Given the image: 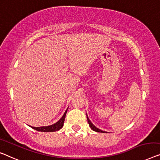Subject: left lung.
Segmentation results:
<instances>
[{
    "instance_id": "obj_1",
    "label": "left lung",
    "mask_w": 160,
    "mask_h": 160,
    "mask_svg": "<svg viewBox=\"0 0 160 160\" xmlns=\"http://www.w3.org/2000/svg\"><path fill=\"white\" fill-rule=\"evenodd\" d=\"M87 121H88V122H89V127L92 129V130L94 131H96V132H99V133H107V132H106V131H102V130H100V129H99L98 128H97V127H96L95 126H94L93 123H92V122L91 121H90L89 118H88L87 114Z\"/></svg>"
}]
</instances>
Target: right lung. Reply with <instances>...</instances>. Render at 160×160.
Masks as SVG:
<instances>
[{"mask_svg":"<svg viewBox=\"0 0 160 160\" xmlns=\"http://www.w3.org/2000/svg\"><path fill=\"white\" fill-rule=\"evenodd\" d=\"M67 110H68V109H67V110H66V112H64V114L63 115V116H62L61 118L54 124L50 125V126H41V127H33V126H29L33 129H34V130H36L38 131H41V132H53V131H58L61 128H63Z\"/></svg>","mask_w":160,"mask_h":160,"instance_id":"obj_1","label":"right lung"}]
</instances>
